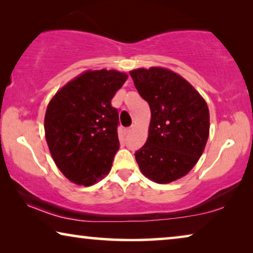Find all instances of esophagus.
<instances>
[{
	"instance_id": "1",
	"label": "esophagus",
	"mask_w": 253,
	"mask_h": 253,
	"mask_svg": "<svg viewBox=\"0 0 253 253\" xmlns=\"http://www.w3.org/2000/svg\"><path fill=\"white\" fill-rule=\"evenodd\" d=\"M131 129H133V127H128V128H126L125 133H126V134H129L130 131H131Z\"/></svg>"
}]
</instances>
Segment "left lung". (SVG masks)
I'll list each match as a JSON object with an SVG mask.
<instances>
[{"instance_id": "obj_1", "label": "left lung", "mask_w": 253, "mask_h": 253, "mask_svg": "<svg viewBox=\"0 0 253 253\" xmlns=\"http://www.w3.org/2000/svg\"><path fill=\"white\" fill-rule=\"evenodd\" d=\"M139 95L150 105L149 137L135 152L149 179L167 184L185 176L205 150L209 109L190 83L164 68L130 71Z\"/></svg>"}]
</instances>
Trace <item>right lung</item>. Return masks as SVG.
<instances>
[{
  "mask_svg": "<svg viewBox=\"0 0 253 253\" xmlns=\"http://www.w3.org/2000/svg\"><path fill=\"white\" fill-rule=\"evenodd\" d=\"M127 75L86 71L59 90L45 114V137L55 165L68 179L89 186L110 171L119 150L118 110L111 100Z\"/></svg>",
  "mask_w": 253,
  "mask_h": 253,
  "instance_id": "obj_1",
  "label": "right lung"
}]
</instances>
